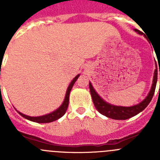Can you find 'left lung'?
Here are the masks:
<instances>
[{"instance_id":"8db88e82","label":"left lung","mask_w":160,"mask_h":160,"mask_svg":"<svg viewBox=\"0 0 160 160\" xmlns=\"http://www.w3.org/2000/svg\"><path fill=\"white\" fill-rule=\"evenodd\" d=\"M134 30L137 32L138 34H142V32H140L138 29H135ZM155 67L156 69L154 72L153 81H152V87L147 96L141 102L138 103L136 105L131 106V107H122V106H115L107 102L100 97L98 93L96 92L94 88L93 87L91 82H89V87H90V91L91 97H92L93 102L94 104V107L97 109V111L100 114L105 115L107 118H111L112 119L116 120H125L135 116L138 113L142 111L144 109L146 108L152 101V97L155 94V87H156V83H157V76H158V70H157V65L155 63ZM159 75H160V70H159Z\"/></svg>"}]
</instances>
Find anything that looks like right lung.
<instances>
[{"label":"right lung","instance_id":"add662e5","mask_svg":"<svg viewBox=\"0 0 160 160\" xmlns=\"http://www.w3.org/2000/svg\"><path fill=\"white\" fill-rule=\"evenodd\" d=\"M80 76V74H78L76 77H74V78L71 81V82L70 83L69 87H68L67 90H66V96H65L64 101H63L62 104L57 109L55 110L53 112L49 113V114H45V115H42V116H38V117H33V116H29V115H26V114H24L22 113L19 112L18 110H16L18 113H19L21 115H22L23 118H26V119L29 120V121H32V122H38V123H47V122H51L55 121V120H58V118H60L61 117H62L63 115L66 113V110H67L68 105H69V98H70V90H71L72 87H73V84L75 83V82L77 81V79L78 78V77Z\"/></svg>","mask_w":160,"mask_h":160}]
</instances>
